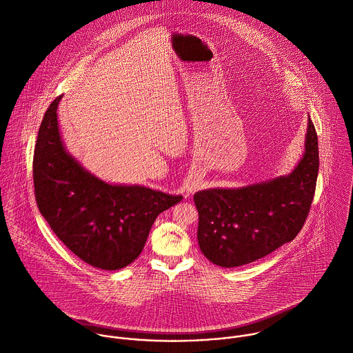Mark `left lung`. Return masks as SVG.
<instances>
[{"label": "left lung", "instance_id": "obj_1", "mask_svg": "<svg viewBox=\"0 0 353 353\" xmlns=\"http://www.w3.org/2000/svg\"><path fill=\"white\" fill-rule=\"evenodd\" d=\"M318 172V134L310 118L305 154L292 174L238 190L196 192L198 242L205 257L234 268L292 242L310 214Z\"/></svg>", "mask_w": 353, "mask_h": 353}]
</instances>
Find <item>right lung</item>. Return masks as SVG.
<instances>
[{
    "label": "right lung",
    "mask_w": 353,
    "mask_h": 353,
    "mask_svg": "<svg viewBox=\"0 0 353 353\" xmlns=\"http://www.w3.org/2000/svg\"><path fill=\"white\" fill-rule=\"evenodd\" d=\"M57 96L42 118L32 158L37 206L56 236L82 261L115 271L141 253L155 219L183 196L111 185L83 170L60 140Z\"/></svg>",
    "instance_id": "1"
}]
</instances>
